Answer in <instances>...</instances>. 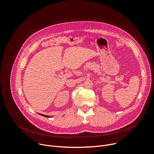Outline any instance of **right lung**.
Listing matches in <instances>:
<instances>
[{
	"instance_id": "right-lung-1",
	"label": "right lung",
	"mask_w": 154,
	"mask_h": 154,
	"mask_svg": "<svg viewBox=\"0 0 154 154\" xmlns=\"http://www.w3.org/2000/svg\"><path fill=\"white\" fill-rule=\"evenodd\" d=\"M42 116H45V117H49V116H46V115H42Z\"/></svg>"
}]
</instances>
